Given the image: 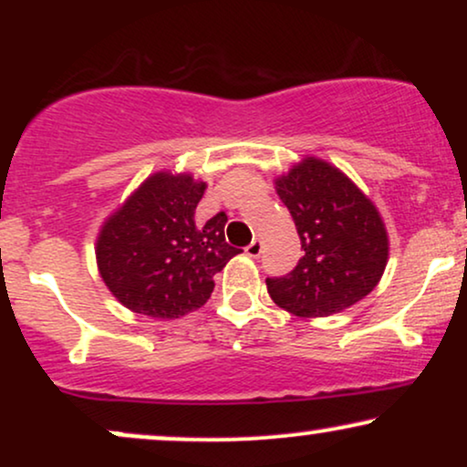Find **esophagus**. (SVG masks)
<instances>
[{
  "label": "esophagus",
  "mask_w": 467,
  "mask_h": 467,
  "mask_svg": "<svg viewBox=\"0 0 467 467\" xmlns=\"http://www.w3.org/2000/svg\"><path fill=\"white\" fill-rule=\"evenodd\" d=\"M261 252H264V244H261L259 239H254V241H252V244L248 245V248H245V254L252 256V259H256V256H259Z\"/></svg>",
  "instance_id": "34e87169"
}]
</instances>
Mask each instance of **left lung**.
Here are the masks:
<instances>
[{
  "instance_id": "1",
  "label": "left lung",
  "mask_w": 467,
  "mask_h": 467,
  "mask_svg": "<svg viewBox=\"0 0 467 467\" xmlns=\"http://www.w3.org/2000/svg\"><path fill=\"white\" fill-rule=\"evenodd\" d=\"M305 254L283 278H265L278 307L298 318L345 312L373 292L389 264V233L378 206L337 166L305 155L275 178Z\"/></svg>"
}]
</instances>
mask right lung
I'll return each mask as SVG.
<instances>
[{"mask_svg":"<svg viewBox=\"0 0 467 467\" xmlns=\"http://www.w3.org/2000/svg\"><path fill=\"white\" fill-rule=\"evenodd\" d=\"M206 186L189 171H155L100 226L99 275L133 314L173 320L195 312L211 298L217 272L239 254L226 244L223 213L203 226L195 222Z\"/></svg>","mask_w":467,"mask_h":467,"instance_id":"add662e5","label":"right lung"}]
</instances>
